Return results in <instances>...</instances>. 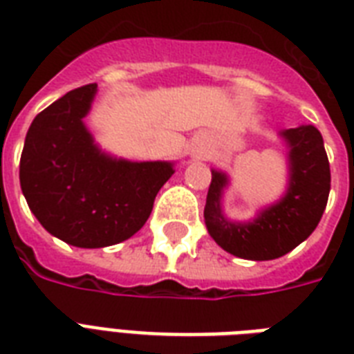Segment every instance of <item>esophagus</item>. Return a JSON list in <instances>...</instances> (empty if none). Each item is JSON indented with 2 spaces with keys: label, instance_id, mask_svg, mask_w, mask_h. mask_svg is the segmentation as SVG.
Listing matches in <instances>:
<instances>
[{
  "label": "esophagus",
  "instance_id": "esophagus-1",
  "mask_svg": "<svg viewBox=\"0 0 354 354\" xmlns=\"http://www.w3.org/2000/svg\"><path fill=\"white\" fill-rule=\"evenodd\" d=\"M201 153H203V151H197V153H196V155H201Z\"/></svg>",
  "mask_w": 354,
  "mask_h": 354
}]
</instances>
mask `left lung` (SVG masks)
I'll use <instances>...</instances> for the list:
<instances>
[{"instance_id": "1", "label": "left lung", "mask_w": 354, "mask_h": 354, "mask_svg": "<svg viewBox=\"0 0 354 354\" xmlns=\"http://www.w3.org/2000/svg\"><path fill=\"white\" fill-rule=\"evenodd\" d=\"M288 147V186L279 201L259 210L251 221L227 218L221 207L229 175L212 169L205 205V225L227 253L245 260H273L310 236L322 220L330 192V168L323 136L314 125L279 133Z\"/></svg>"}]
</instances>
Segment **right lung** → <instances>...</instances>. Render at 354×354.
<instances>
[{
    "label": "right lung",
    "mask_w": 354,
    "mask_h": 354,
    "mask_svg": "<svg viewBox=\"0 0 354 354\" xmlns=\"http://www.w3.org/2000/svg\"><path fill=\"white\" fill-rule=\"evenodd\" d=\"M97 84L44 109L27 131L20 185L40 225L75 248L114 245L138 232L174 162H133L101 151L84 125Z\"/></svg>",
    "instance_id": "right-lung-1"
}]
</instances>
